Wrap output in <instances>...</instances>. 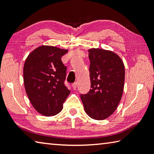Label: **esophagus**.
<instances>
[{
  "instance_id": "obj_1",
  "label": "esophagus",
  "mask_w": 154,
  "mask_h": 154,
  "mask_svg": "<svg viewBox=\"0 0 154 154\" xmlns=\"http://www.w3.org/2000/svg\"><path fill=\"white\" fill-rule=\"evenodd\" d=\"M72 86L73 90H75V89L77 88V83L75 82V83H74V84H72Z\"/></svg>"
}]
</instances>
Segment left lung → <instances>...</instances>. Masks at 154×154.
Instances as JSON below:
<instances>
[{"label": "left lung", "mask_w": 154, "mask_h": 154, "mask_svg": "<svg viewBox=\"0 0 154 154\" xmlns=\"http://www.w3.org/2000/svg\"><path fill=\"white\" fill-rule=\"evenodd\" d=\"M91 89L81 94L84 110L90 118L103 120L116 110L123 95L125 66L119 56L101 48L88 50Z\"/></svg>", "instance_id": "1"}]
</instances>
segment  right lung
Masks as SVG:
<instances>
[{
	"instance_id": "1",
	"label": "right lung",
	"mask_w": 154,
	"mask_h": 154,
	"mask_svg": "<svg viewBox=\"0 0 154 154\" xmlns=\"http://www.w3.org/2000/svg\"><path fill=\"white\" fill-rule=\"evenodd\" d=\"M67 52L66 49L42 45L34 49L24 62L26 94L35 110L44 116L60 113L70 93L64 85L66 66L61 60Z\"/></svg>"
}]
</instances>
